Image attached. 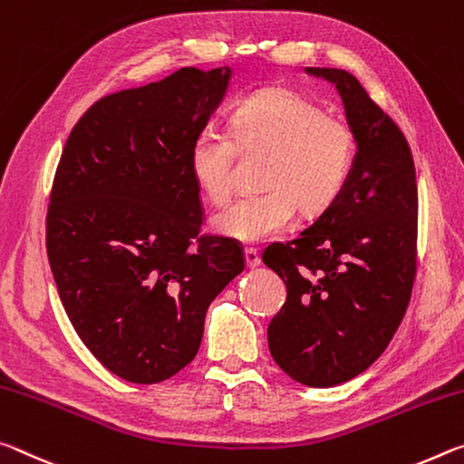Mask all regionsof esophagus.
Listing matches in <instances>:
<instances>
[{
  "label": "esophagus",
  "mask_w": 464,
  "mask_h": 464,
  "mask_svg": "<svg viewBox=\"0 0 464 464\" xmlns=\"http://www.w3.org/2000/svg\"><path fill=\"white\" fill-rule=\"evenodd\" d=\"M245 259H246L248 269H255V267H259V265H261V256L255 248H245Z\"/></svg>",
  "instance_id": "34e87169"
}]
</instances>
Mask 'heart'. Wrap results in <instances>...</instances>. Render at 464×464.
I'll return each mask as SVG.
<instances>
[{
	"label": "heart",
	"mask_w": 464,
	"mask_h": 464,
	"mask_svg": "<svg viewBox=\"0 0 464 464\" xmlns=\"http://www.w3.org/2000/svg\"><path fill=\"white\" fill-rule=\"evenodd\" d=\"M237 148L267 151L261 195L240 197L214 216V230L242 242L282 234L295 211L321 214L343 191L355 141L347 123L285 88H267L242 101L230 117V135L205 127L191 143V172L201 193L222 205L232 193Z\"/></svg>",
	"instance_id": "obj_1"
}]
</instances>
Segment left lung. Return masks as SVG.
I'll list each match as a JSON object with an SVG mask.
<instances>
[{
	"label": "left lung",
	"mask_w": 464,
	"mask_h": 464,
	"mask_svg": "<svg viewBox=\"0 0 464 464\" xmlns=\"http://www.w3.org/2000/svg\"><path fill=\"white\" fill-rule=\"evenodd\" d=\"M306 73L335 83L355 156L343 191L313 226L265 248L263 263L287 287L267 339L287 376L326 389L370 368L403 321L417 267V182L403 131L352 73Z\"/></svg>",
	"instance_id": "1"
}]
</instances>
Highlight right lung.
Segmentation results:
<instances>
[{
	"label": "right lung",
	"mask_w": 464,
	"mask_h": 464,
	"mask_svg": "<svg viewBox=\"0 0 464 464\" xmlns=\"http://www.w3.org/2000/svg\"><path fill=\"white\" fill-rule=\"evenodd\" d=\"M232 67H182L104 96L61 154L47 214L59 298L94 358L135 384L197 355L205 313L240 276L237 240L203 237L191 143L222 104Z\"/></svg>",
	"instance_id": "1"
}]
</instances>
